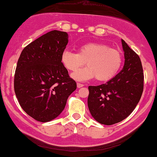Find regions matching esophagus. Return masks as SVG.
<instances>
[{"label": "esophagus", "instance_id": "obj_1", "mask_svg": "<svg viewBox=\"0 0 157 157\" xmlns=\"http://www.w3.org/2000/svg\"><path fill=\"white\" fill-rule=\"evenodd\" d=\"M83 86H85L83 85V84H81V83H77V87H78V88H80V87H82Z\"/></svg>", "mask_w": 157, "mask_h": 157}]
</instances>
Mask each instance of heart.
<instances>
[{
    "label": "heart",
    "mask_w": 157,
    "mask_h": 157,
    "mask_svg": "<svg viewBox=\"0 0 157 157\" xmlns=\"http://www.w3.org/2000/svg\"><path fill=\"white\" fill-rule=\"evenodd\" d=\"M60 60L63 67L72 72L78 71L85 62L87 67L72 75L75 80L86 81L96 77L99 82H107L119 72L123 57L121 52L109 45L87 43L78 47V53L63 51Z\"/></svg>",
    "instance_id": "1"
}]
</instances>
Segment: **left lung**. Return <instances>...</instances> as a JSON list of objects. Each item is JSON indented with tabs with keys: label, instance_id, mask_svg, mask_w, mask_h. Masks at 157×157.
Instances as JSON below:
<instances>
[{
	"label": "left lung",
	"instance_id": "obj_1",
	"mask_svg": "<svg viewBox=\"0 0 157 157\" xmlns=\"http://www.w3.org/2000/svg\"><path fill=\"white\" fill-rule=\"evenodd\" d=\"M124 65L114 78L98 86H89L87 105L99 124L112 125L124 120L136 109L144 88V74L139 55L121 40Z\"/></svg>",
	"mask_w": 157,
	"mask_h": 157
}]
</instances>
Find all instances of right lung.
<instances>
[{
	"label": "right lung",
	"instance_id": "right-lung-1",
	"mask_svg": "<svg viewBox=\"0 0 157 157\" xmlns=\"http://www.w3.org/2000/svg\"><path fill=\"white\" fill-rule=\"evenodd\" d=\"M67 32L52 31L22 50L16 69L14 90L20 105L40 122L56 118L76 83L61 63L68 43Z\"/></svg>",
	"mask_w": 157,
	"mask_h": 157
}]
</instances>
